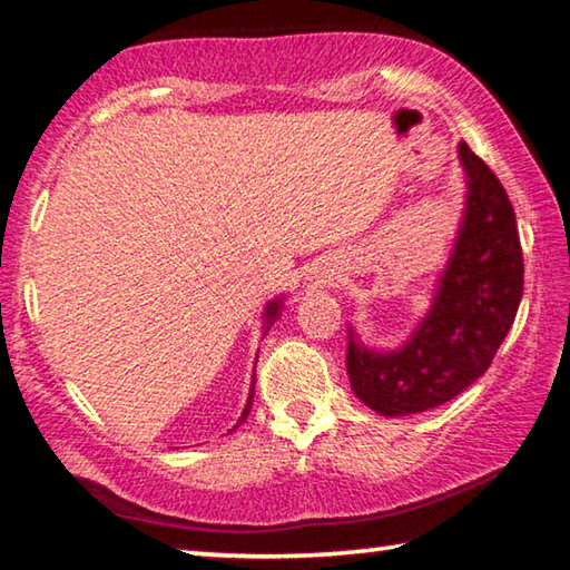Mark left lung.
<instances>
[{"mask_svg":"<svg viewBox=\"0 0 570 570\" xmlns=\"http://www.w3.org/2000/svg\"><path fill=\"white\" fill-rule=\"evenodd\" d=\"M468 173L465 218L430 314L407 346L377 354L350 340L352 390L374 412L414 414L445 404L485 374L523 296L515 210L485 160L460 142Z\"/></svg>","mask_w":570,"mask_h":570,"instance_id":"obj_1","label":"left lung"}]
</instances>
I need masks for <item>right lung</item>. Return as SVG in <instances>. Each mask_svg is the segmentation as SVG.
I'll list each match as a JSON object with an SVG mask.
<instances>
[{"mask_svg":"<svg viewBox=\"0 0 570 570\" xmlns=\"http://www.w3.org/2000/svg\"><path fill=\"white\" fill-rule=\"evenodd\" d=\"M266 320L268 322H274L276 320V316H278V302H272V304H268V308H266ZM254 390H256V377H254V384H250V394H248V402H246V407H244V414H240V420H238V424L240 422H244L246 417H248V412H250V404H254ZM238 424H236V428H238Z\"/></svg>","mask_w":570,"mask_h":570,"instance_id":"add662e5","label":"right lung"}]
</instances>
